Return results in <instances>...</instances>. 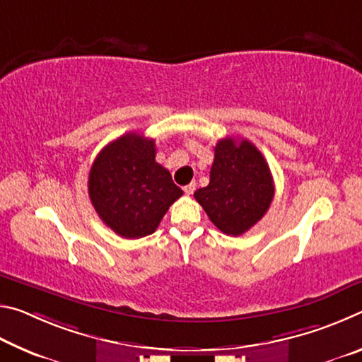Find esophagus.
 Masks as SVG:
<instances>
[{
    "label": "esophagus",
    "mask_w": 362,
    "mask_h": 362,
    "mask_svg": "<svg viewBox=\"0 0 362 362\" xmlns=\"http://www.w3.org/2000/svg\"><path fill=\"white\" fill-rule=\"evenodd\" d=\"M194 188H196V183H189V185H187V187H183V192H185V194H193V192H194Z\"/></svg>",
    "instance_id": "34e87169"
}]
</instances>
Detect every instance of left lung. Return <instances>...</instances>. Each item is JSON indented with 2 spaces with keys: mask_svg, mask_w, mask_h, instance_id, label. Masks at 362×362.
Segmentation results:
<instances>
[{
  "mask_svg": "<svg viewBox=\"0 0 362 362\" xmlns=\"http://www.w3.org/2000/svg\"><path fill=\"white\" fill-rule=\"evenodd\" d=\"M209 185L194 192L207 217L228 236H240L265 216L274 196L262 153L246 139L226 137L214 148Z\"/></svg>",
  "mask_w": 362,
  "mask_h": 362,
  "instance_id": "obj_1",
  "label": "left lung"
}]
</instances>
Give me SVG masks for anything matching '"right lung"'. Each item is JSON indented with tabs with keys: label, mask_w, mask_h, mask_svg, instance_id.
<instances>
[{
	"label": "right lung",
	"mask_w": 362,
	"mask_h": 362,
	"mask_svg": "<svg viewBox=\"0 0 362 362\" xmlns=\"http://www.w3.org/2000/svg\"><path fill=\"white\" fill-rule=\"evenodd\" d=\"M155 156V140L127 132L103 146L90 168V203L103 223L127 240L155 233L183 194Z\"/></svg>",
	"instance_id": "add662e5"
}]
</instances>
